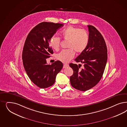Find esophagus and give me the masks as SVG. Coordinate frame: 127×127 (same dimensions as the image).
<instances>
[{
    "mask_svg": "<svg viewBox=\"0 0 127 127\" xmlns=\"http://www.w3.org/2000/svg\"><path fill=\"white\" fill-rule=\"evenodd\" d=\"M69 66V65L68 64H64V67H63V68H65L66 67H68Z\"/></svg>",
    "mask_w": 127,
    "mask_h": 127,
    "instance_id": "esophagus-1",
    "label": "esophagus"
}]
</instances>
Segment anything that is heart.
<instances>
[{
	"label": "heart",
	"mask_w": 127,
	"mask_h": 127,
	"mask_svg": "<svg viewBox=\"0 0 127 127\" xmlns=\"http://www.w3.org/2000/svg\"><path fill=\"white\" fill-rule=\"evenodd\" d=\"M64 40H68L67 47L69 49L63 50L57 55V58L60 61L66 63L72 59L77 53H81L86 49L89 42V35L85 30L69 26L64 29L61 32ZM60 38L53 36L50 40V45L55 50L59 49Z\"/></svg>",
	"instance_id": "b5f03b06"
}]
</instances>
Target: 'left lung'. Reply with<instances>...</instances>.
<instances>
[{"label":"left lung","instance_id":"8db88e82","mask_svg":"<svg viewBox=\"0 0 127 127\" xmlns=\"http://www.w3.org/2000/svg\"><path fill=\"white\" fill-rule=\"evenodd\" d=\"M89 42L85 49L75 61L84 64V68L77 64L69 65L73 70L70 82L74 88L86 91L95 86L102 77L107 59V50L104 38L94 27L88 25ZM81 65V64H80Z\"/></svg>","mask_w":127,"mask_h":127}]
</instances>
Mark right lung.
<instances>
[{
  "mask_svg": "<svg viewBox=\"0 0 127 127\" xmlns=\"http://www.w3.org/2000/svg\"><path fill=\"white\" fill-rule=\"evenodd\" d=\"M64 26L60 23L43 22L33 28L27 37L22 52L23 64L29 78L41 88L52 86L63 64L57 61L47 64L46 59L53 54L50 38Z\"/></svg>",
  "mask_w": 127,
  "mask_h": 127,
  "instance_id": "add662e5",
  "label": "right lung"
}]
</instances>
